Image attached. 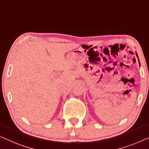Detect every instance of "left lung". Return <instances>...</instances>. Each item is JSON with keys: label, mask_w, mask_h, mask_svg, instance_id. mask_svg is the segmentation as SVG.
<instances>
[{"label": "left lung", "mask_w": 149, "mask_h": 149, "mask_svg": "<svg viewBox=\"0 0 149 149\" xmlns=\"http://www.w3.org/2000/svg\"><path fill=\"white\" fill-rule=\"evenodd\" d=\"M136 56H137V57H138V55H137V53H136Z\"/></svg>", "instance_id": "left-lung-1"}]
</instances>
